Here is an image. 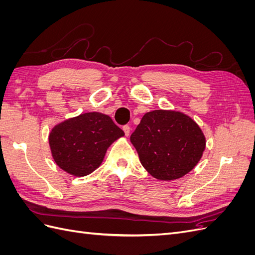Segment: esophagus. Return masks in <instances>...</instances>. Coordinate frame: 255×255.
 <instances>
[{"mask_svg": "<svg viewBox=\"0 0 255 255\" xmlns=\"http://www.w3.org/2000/svg\"><path fill=\"white\" fill-rule=\"evenodd\" d=\"M123 132H125V134H126L127 137H128V136H129V132H130L129 127H128V126H125V127H123Z\"/></svg>", "mask_w": 255, "mask_h": 255, "instance_id": "esophagus-1", "label": "esophagus"}]
</instances>
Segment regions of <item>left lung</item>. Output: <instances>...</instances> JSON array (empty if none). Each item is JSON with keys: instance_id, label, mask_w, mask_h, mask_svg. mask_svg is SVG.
Returning <instances> with one entry per match:
<instances>
[{"instance_id": "obj_1", "label": "left lung", "mask_w": 255, "mask_h": 255, "mask_svg": "<svg viewBox=\"0 0 255 255\" xmlns=\"http://www.w3.org/2000/svg\"><path fill=\"white\" fill-rule=\"evenodd\" d=\"M130 142L143 168L159 181L181 179L202 158L206 138L198 123L180 111L144 114Z\"/></svg>"}]
</instances>
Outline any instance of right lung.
<instances>
[{
	"mask_svg": "<svg viewBox=\"0 0 255 255\" xmlns=\"http://www.w3.org/2000/svg\"><path fill=\"white\" fill-rule=\"evenodd\" d=\"M125 132L102 113H85L53 127L49 145L56 165L73 176H86L101 166L107 149Z\"/></svg>",
	"mask_w": 255,
	"mask_h": 255,
	"instance_id": "right-lung-1",
	"label": "right lung"
}]
</instances>
